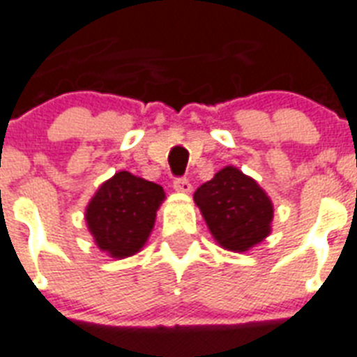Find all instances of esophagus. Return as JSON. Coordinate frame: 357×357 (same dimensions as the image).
Returning <instances> with one entry per match:
<instances>
[{
	"label": "esophagus",
	"mask_w": 357,
	"mask_h": 357,
	"mask_svg": "<svg viewBox=\"0 0 357 357\" xmlns=\"http://www.w3.org/2000/svg\"><path fill=\"white\" fill-rule=\"evenodd\" d=\"M173 188H175L176 191H181V193H191V190H193V185H191V182L188 181L185 176L175 178V181H173Z\"/></svg>",
	"instance_id": "esophagus-1"
}]
</instances>
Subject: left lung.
<instances>
[{"label":"left lung","mask_w":357,"mask_h":357,"mask_svg":"<svg viewBox=\"0 0 357 357\" xmlns=\"http://www.w3.org/2000/svg\"><path fill=\"white\" fill-rule=\"evenodd\" d=\"M197 206L215 241L231 252H246L270 234L273 208L259 184L237 167L220 169L197 188Z\"/></svg>","instance_id":"8db88e82"}]
</instances>
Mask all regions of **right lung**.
<instances>
[{"instance_id": "1", "label": "right lung", "mask_w": 357, "mask_h": 357, "mask_svg": "<svg viewBox=\"0 0 357 357\" xmlns=\"http://www.w3.org/2000/svg\"><path fill=\"white\" fill-rule=\"evenodd\" d=\"M164 200L162 185L120 172L100 185L85 220L100 250L122 259L137 253L151 234Z\"/></svg>"}]
</instances>
